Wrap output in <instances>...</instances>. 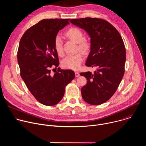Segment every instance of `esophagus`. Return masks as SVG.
Returning <instances> with one entry per match:
<instances>
[{"mask_svg":"<svg viewBox=\"0 0 146 146\" xmlns=\"http://www.w3.org/2000/svg\"><path fill=\"white\" fill-rule=\"evenodd\" d=\"M75 75H76V77H78L80 76V74H79L78 72H75Z\"/></svg>","mask_w":146,"mask_h":146,"instance_id":"obj_1","label":"esophagus"}]
</instances>
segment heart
I'll return each mask as SVG.
<instances>
[{"label":"heart","mask_w":146,"mask_h":146,"mask_svg":"<svg viewBox=\"0 0 146 146\" xmlns=\"http://www.w3.org/2000/svg\"><path fill=\"white\" fill-rule=\"evenodd\" d=\"M66 35L71 40L77 44L80 50L84 53L89 52L91 48V44L89 41L84 39L83 32L77 28H72L66 32ZM54 48L59 56L64 55L63 40L62 37L58 35L54 40ZM83 60V55L81 53H77L74 55L67 56L62 61V66L64 68L76 70H78L81 65Z\"/></svg>","instance_id":"1"}]
</instances>
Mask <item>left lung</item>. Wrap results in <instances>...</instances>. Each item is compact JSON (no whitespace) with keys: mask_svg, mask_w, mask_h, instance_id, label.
Wrapping results in <instances>:
<instances>
[{"mask_svg":"<svg viewBox=\"0 0 146 146\" xmlns=\"http://www.w3.org/2000/svg\"><path fill=\"white\" fill-rule=\"evenodd\" d=\"M70 22L90 37V52L86 65L96 68L94 73H80L87 80L81 90L82 97L90 105H101L114 95L123 76L126 50L123 40L118 31L104 19L87 17Z\"/></svg>","mask_w":146,"mask_h":146,"instance_id":"obj_1","label":"left lung"}]
</instances>
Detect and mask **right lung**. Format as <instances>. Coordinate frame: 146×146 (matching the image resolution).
<instances>
[{
  "label": "right lung",
  "instance_id": "1",
  "mask_svg": "<svg viewBox=\"0 0 146 146\" xmlns=\"http://www.w3.org/2000/svg\"><path fill=\"white\" fill-rule=\"evenodd\" d=\"M69 20H41L29 28L19 41L17 60L21 76L33 96L46 106L58 104L64 96L66 86L75 77L73 70L60 68L54 75L50 74L51 69L59 64L54 48L55 38L69 24Z\"/></svg>",
  "mask_w": 146,
  "mask_h": 146
}]
</instances>
